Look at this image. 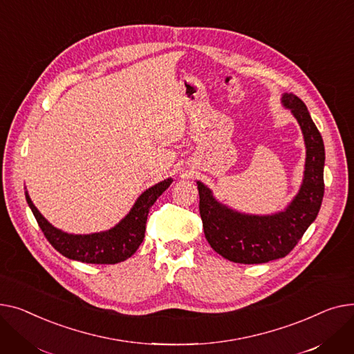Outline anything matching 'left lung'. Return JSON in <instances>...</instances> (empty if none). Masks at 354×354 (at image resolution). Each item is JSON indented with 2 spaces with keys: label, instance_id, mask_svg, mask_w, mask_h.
I'll list each match as a JSON object with an SVG mask.
<instances>
[{
  "label": "left lung",
  "instance_id": "left-lung-1",
  "mask_svg": "<svg viewBox=\"0 0 354 354\" xmlns=\"http://www.w3.org/2000/svg\"><path fill=\"white\" fill-rule=\"evenodd\" d=\"M306 144L304 178L297 196L284 212L272 216L243 214L218 203L209 187L197 181L200 216L207 241L224 259L241 264H260L281 259L293 250L319 214L324 194V144L306 104L295 94H283Z\"/></svg>",
  "mask_w": 354,
  "mask_h": 354
}]
</instances>
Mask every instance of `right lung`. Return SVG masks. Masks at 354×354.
<instances>
[{"label":"right lung","instance_id":"1","mask_svg":"<svg viewBox=\"0 0 354 354\" xmlns=\"http://www.w3.org/2000/svg\"><path fill=\"white\" fill-rule=\"evenodd\" d=\"M171 178L160 181L145 190L134 203L130 213L107 232L93 234H68L51 225L32 204L28 193L26 198L43 230L46 239L58 253L71 260L90 264H115L131 257L144 240L145 223L156 200L169 189Z\"/></svg>","mask_w":354,"mask_h":354}]
</instances>
